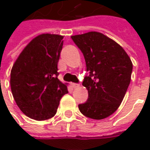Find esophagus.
<instances>
[{
	"mask_svg": "<svg viewBox=\"0 0 150 150\" xmlns=\"http://www.w3.org/2000/svg\"><path fill=\"white\" fill-rule=\"evenodd\" d=\"M71 87L73 88H77L79 87V84H77V83H71Z\"/></svg>",
	"mask_w": 150,
	"mask_h": 150,
	"instance_id": "34e87169",
	"label": "esophagus"
}]
</instances>
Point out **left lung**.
I'll return each instance as SVG.
<instances>
[{
	"label": "left lung",
	"instance_id": "1",
	"mask_svg": "<svg viewBox=\"0 0 150 150\" xmlns=\"http://www.w3.org/2000/svg\"><path fill=\"white\" fill-rule=\"evenodd\" d=\"M84 56L87 71L83 85L88 99L79 104L87 117L102 120L115 112L121 104L131 80L132 63L121 46L99 32L71 36Z\"/></svg>",
	"mask_w": 150,
	"mask_h": 150
}]
</instances>
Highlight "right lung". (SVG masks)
I'll return each mask as SVG.
<instances>
[{
    "mask_svg": "<svg viewBox=\"0 0 150 150\" xmlns=\"http://www.w3.org/2000/svg\"><path fill=\"white\" fill-rule=\"evenodd\" d=\"M62 39L58 34L38 35L25 47L12 67V94L21 112L31 119L53 117L62 96L68 93L58 79Z\"/></svg>",
    "mask_w": 150,
    "mask_h": 150,
    "instance_id": "1",
    "label": "right lung"
}]
</instances>
